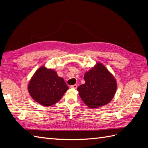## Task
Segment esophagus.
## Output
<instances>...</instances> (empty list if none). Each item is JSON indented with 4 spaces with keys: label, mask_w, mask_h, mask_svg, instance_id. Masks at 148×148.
<instances>
[{
    "label": "esophagus",
    "mask_w": 148,
    "mask_h": 148,
    "mask_svg": "<svg viewBox=\"0 0 148 148\" xmlns=\"http://www.w3.org/2000/svg\"><path fill=\"white\" fill-rule=\"evenodd\" d=\"M77 86L76 84L70 86V88H71V89H77Z\"/></svg>",
    "instance_id": "1"
}]
</instances>
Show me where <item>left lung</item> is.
Returning <instances> with one entry per match:
<instances>
[{
    "mask_svg": "<svg viewBox=\"0 0 148 148\" xmlns=\"http://www.w3.org/2000/svg\"><path fill=\"white\" fill-rule=\"evenodd\" d=\"M85 84L77 88L79 95L86 106L91 108L108 104L115 95L117 82L103 64L97 62L84 74Z\"/></svg>",
    "mask_w": 148,
    "mask_h": 148,
    "instance_id": "1",
    "label": "left lung"
}]
</instances>
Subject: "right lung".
<instances>
[{"instance_id": "right-lung-1", "label": "right lung", "mask_w": 148, "mask_h": 148, "mask_svg": "<svg viewBox=\"0 0 148 148\" xmlns=\"http://www.w3.org/2000/svg\"><path fill=\"white\" fill-rule=\"evenodd\" d=\"M69 88L57 73L42 66L32 75L28 91L32 99L44 106H51L61 99Z\"/></svg>"}]
</instances>
